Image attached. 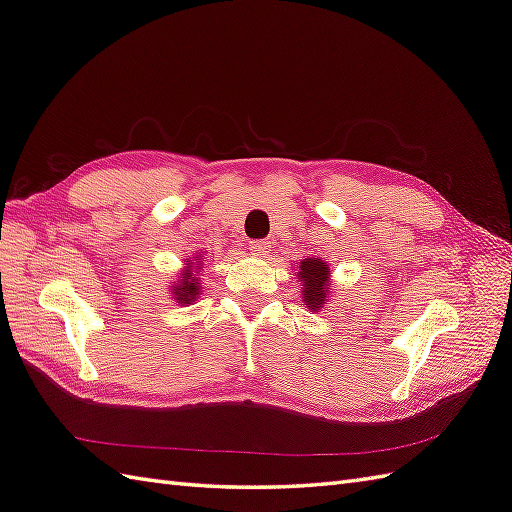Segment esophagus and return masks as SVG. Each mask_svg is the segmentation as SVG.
I'll return each mask as SVG.
<instances>
[{
	"mask_svg": "<svg viewBox=\"0 0 512 512\" xmlns=\"http://www.w3.org/2000/svg\"><path fill=\"white\" fill-rule=\"evenodd\" d=\"M254 256L265 258V254L269 252V243L267 241H250V247H247Z\"/></svg>",
	"mask_w": 512,
	"mask_h": 512,
	"instance_id": "1",
	"label": "esophagus"
}]
</instances>
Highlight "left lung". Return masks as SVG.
Here are the masks:
<instances>
[{"label": "left lung", "instance_id": "1", "mask_svg": "<svg viewBox=\"0 0 512 512\" xmlns=\"http://www.w3.org/2000/svg\"><path fill=\"white\" fill-rule=\"evenodd\" d=\"M297 282H301V299L312 312H322L331 297V269L322 258H303L294 262Z\"/></svg>", "mask_w": 512, "mask_h": 512}]
</instances>
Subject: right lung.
I'll return each mask as SVG.
<instances>
[{
    "label": "right lung",
    "instance_id": "right-lung-1",
    "mask_svg": "<svg viewBox=\"0 0 512 512\" xmlns=\"http://www.w3.org/2000/svg\"><path fill=\"white\" fill-rule=\"evenodd\" d=\"M207 252H196L188 258H183V269L168 286L170 299L179 305H192L200 294H203V284H200V273H203Z\"/></svg>",
    "mask_w": 512,
    "mask_h": 512
}]
</instances>
